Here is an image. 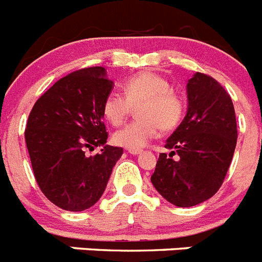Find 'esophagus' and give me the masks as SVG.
Here are the masks:
<instances>
[{
  "mask_svg": "<svg viewBox=\"0 0 262 262\" xmlns=\"http://www.w3.org/2000/svg\"><path fill=\"white\" fill-rule=\"evenodd\" d=\"M129 154L132 155H140L141 152H142V150H128Z\"/></svg>",
  "mask_w": 262,
  "mask_h": 262,
  "instance_id": "34e87169",
  "label": "esophagus"
}]
</instances>
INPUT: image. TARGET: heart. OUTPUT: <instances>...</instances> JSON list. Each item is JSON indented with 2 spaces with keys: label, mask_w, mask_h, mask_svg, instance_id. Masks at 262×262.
Listing matches in <instances>:
<instances>
[{
  "label": "heart",
  "mask_w": 262,
  "mask_h": 262,
  "mask_svg": "<svg viewBox=\"0 0 262 262\" xmlns=\"http://www.w3.org/2000/svg\"><path fill=\"white\" fill-rule=\"evenodd\" d=\"M125 96L111 91L103 102V116L112 125H120L137 107L140 119L126 124L114 134V142L129 150H140L157 137L159 129L172 130L180 124L185 104L164 77L143 72L126 79Z\"/></svg>",
  "instance_id": "obj_1"
}]
</instances>
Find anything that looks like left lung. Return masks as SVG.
<instances>
[{
    "mask_svg": "<svg viewBox=\"0 0 262 262\" xmlns=\"http://www.w3.org/2000/svg\"><path fill=\"white\" fill-rule=\"evenodd\" d=\"M188 108L180 125L166 141L169 155H159L151 183L179 207L213 197L221 188L237 140L236 117L227 91L214 78L195 73L187 82ZM175 154L178 160H172Z\"/></svg>",
    "mask_w": 262,
    "mask_h": 262,
    "instance_id": "1",
    "label": "left lung"
}]
</instances>
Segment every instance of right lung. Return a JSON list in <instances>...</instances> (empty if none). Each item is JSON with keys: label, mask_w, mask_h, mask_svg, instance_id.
<instances>
[{"label": "right lung", "mask_w": 262, "mask_h": 262, "mask_svg": "<svg viewBox=\"0 0 262 262\" xmlns=\"http://www.w3.org/2000/svg\"><path fill=\"white\" fill-rule=\"evenodd\" d=\"M114 89L102 67L77 70L37 99L28 116L26 145L39 188L68 211L86 210L104 193L122 148L107 145L103 102ZM102 145L87 157L86 148Z\"/></svg>", "instance_id": "add662e5"}]
</instances>
